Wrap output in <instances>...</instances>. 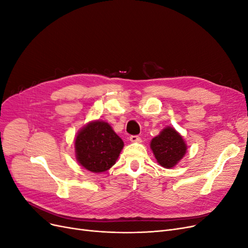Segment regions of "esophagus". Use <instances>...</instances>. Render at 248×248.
<instances>
[{"label": "esophagus", "mask_w": 248, "mask_h": 248, "mask_svg": "<svg viewBox=\"0 0 248 248\" xmlns=\"http://www.w3.org/2000/svg\"><path fill=\"white\" fill-rule=\"evenodd\" d=\"M130 141L133 143H140L141 142V138L139 136H131L130 137Z\"/></svg>", "instance_id": "esophagus-1"}]
</instances>
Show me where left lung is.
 <instances>
[{
  "instance_id": "1",
  "label": "left lung",
  "mask_w": 248,
  "mask_h": 248,
  "mask_svg": "<svg viewBox=\"0 0 248 248\" xmlns=\"http://www.w3.org/2000/svg\"><path fill=\"white\" fill-rule=\"evenodd\" d=\"M150 148L162 168L171 169L184 157L187 145L183 137L171 126H167L150 142Z\"/></svg>"
}]
</instances>
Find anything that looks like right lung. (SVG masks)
<instances>
[{
	"label": "right lung",
	"instance_id": "obj_1",
	"mask_svg": "<svg viewBox=\"0 0 248 248\" xmlns=\"http://www.w3.org/2000/svg\"><path fill=\"white\" fill-rule=\"evenodd\" d=\"M75 148L77 160L82 168L102 172L114 166L124 142L108 123L94 121L78 131Z\"/></svg>",
	"mask_w": 248,
	"mask_h": 248
}]
</instances>
